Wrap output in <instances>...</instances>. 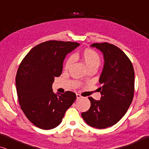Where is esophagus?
Here are the masks:
<instances>
[{
    "instance_id": "obj_1",
    "label": "esophagus",
    "mask_w": 149,
    "mask_h": 149,
    "mask_svg": "<svg viewBox=\"0 0 149 149\" xmlns=\"http://www.w3.org/2000/svg\"><path fill=\"white\" fill-rule=\"evenodd\" d=\"M76 96H77V99L81 98V97H82V96H81V95L80 94H79V93H77Z\"/></svg>"
}]
</instances>
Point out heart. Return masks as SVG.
I'll return each instance as SVG.
<instances>
[{"label":"heart","instance_id":"heart-1","mask_svg":"<svg viewBox=\"0 0 149 149\" xmlns=\"http://www.w3.org/2000/svg\"><path fill=\"white\" fill-rule=\"evenodd\" d=\"M81 59H82L83 62H84L87 69L91 68H97L100 66L101 62L99 55L95 51L88 49H85L82 53V54H81ZM72 61L73 58L72 57H70L67 60L66 64H65V68L68 69L69 66H70V64H72Z\"/></svg>","mask_w":149,"mask_h":149}]
</instances>
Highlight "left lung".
Instances as JSON below:
<instances>
[{
	"instance_id": "obj_1",
	"label": "left lung",
	"mask_w": 149,
	"mask_h": 149,
	"mask_svg": "<svg viewBox=\"0 0 149 149\" xmlns=\"http://www.w3.org/2000/svg\"><path fill=\"white\" fill-rule=\"evenodd\" d=\"M103 54L104 64L97 89L100 100L89 97L91 107L81 113L87 124L97 129L113 126L125 115L134 93V70L131 61L123 51L108 42L93 43Z\"/></svg>"
}]
</instances>
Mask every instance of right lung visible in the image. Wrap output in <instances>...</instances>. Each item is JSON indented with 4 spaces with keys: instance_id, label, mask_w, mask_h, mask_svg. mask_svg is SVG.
Returning a JSON list of instances; mask_svg holds the SVG:
<instances>
[{
    "instance_id": "right-lung-1",
    "label": "right lung",
    "mask_w": 149,
    "mask_h": 149,
    "mask_svg": "<svg viewBox=\"0 0 149 149\" xmlns=\"http://www.w3.org/2000/svg\"><path fill=\"white\" fill-rule=\"evenodd\" d=\"M79 45L49 40L32 48L22 61L15 79L18 100L26 117L37 127H56L76 100L72 91L55 93L52 84L54 77L62 74L66 55Z\"/></svg>"
}]
</instances>
